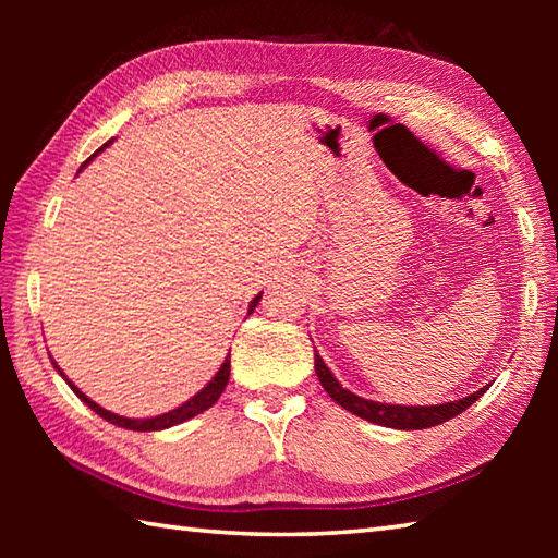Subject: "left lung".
<instances>
[{"instance_id": "obj_1", "label": "left lung", "mask_w": 558, "mask_h": 558, "mask_svg": "<svg viewBox=\"0 0 558 558\" xmlns=\"http://www.w3.org/2000/svg\"><path fill=\"white\" fill-rule=\"evenodd\" d=\"M315 372H317L319 384H323V389L329 393V399L337 401L342 409L359 415V418L376 423V426L399 428V430H423L430 426H440V423L456 418V415L470 409V405L487 391L485 386V389L470 393L465 399L448 401L440 405H396V403H379V401L362 399V396L347 391L344 386L335 379V374L327 369V364L323 362V356L319 354H315Z\"/></svg>"}]
</instances>
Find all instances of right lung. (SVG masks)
Masks as SVG:
<instances>
[{"label":"right lung","instance_id":"right-lung-1","mask_svg":"<svg viewBox=\"0 0 558 558\" xmlns=\"http://www.w3.org/2000/svg\"><path fill=\"white\" fill-rule=\"evenodd\" d=\"M110 143H106L102 145L98 153H102V149H106ZM96 153V155H98ZM93 155V157H96ZM93 157H88L86 162H83V167H86ZM81 167V169H83ZM263 295V292H260ZM260 295H256L251 300V305H248V315L253 313V310H256V305L260 302ZM231 356V354H229ZM226 356L223 359V364H221V369L216 372V376L214 379L204 386V389L199 391V393H194L192 399H189L186 403H182V405H177V409H172V411H167V413H162V415H155V418H125V415H118V413H110V411H106L102 409V405H98L96 401H90L86 393H83L78 386H75L71 379H65V374L59 369V366H56V369H59V374L63 376L65 379V384L71 386V391L78 396V399L83 401V403H88L93 411H96L100 418H106L108 423H112V426H118V428H128V430H165V428H172V426H179V423H184V421H189V418H194V415H199V413H204L206 409H211V405L219 401V396L223 393V389H226V384H229V374H231V359ZM56 364V362H53Z\"/></svg>","mask_w":558,"mask_h":558}]
</instances>
